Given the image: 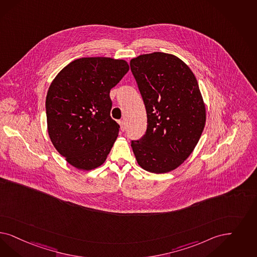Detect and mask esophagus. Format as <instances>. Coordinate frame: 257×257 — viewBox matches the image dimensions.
<instances>
[{
	"label": "esophagus",
	"mask_w": 257,
	"mask_h": 257,
	"mask_svg": "<svg viewBox=\"0 0 257 257\" xmlns=\"http://www.w3.org/2000/svg\"><path fill=\"white\" fill-rule=\"evenodd\" d=\"M118 123H119V126H120V130L122 131V132H124L125 131V122H124L123 120H119L118 121Z\"/></svg>",
	"instance_id": "obj_1"
}]
</instances>
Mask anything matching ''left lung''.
Returning a JSON list of instances; mask_svg holds the SVG:
<instances>
[{
    "instance_id": "left-lung-1",
    "label": "left lung",
    "mask_w": 257,
    "mask_h": 257,
    "mask_svg": "<svg viewBox=\"0 0 257 257\" xmlns=\"http://www.w3.org/2000/svg\"><path fill=\"white\" fill-rule=\"evenodd\" d=\"M147 112V130L132 142L139 165L164 174L193 153L206 123V106L193 71L172 54L154 52L130 61Z\"/></svg>"
}]
</instances>
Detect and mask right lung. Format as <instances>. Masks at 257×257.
Masks as SVG:
<instances>
[{
    "instance_id": "obj_1",
    "label": "right lung",
    "mask_w": 257,
    "mask_h": 257,
    "mask_svg": "<svg viewBox=\"0 0 257 257\" xmlns=\"http://www.w3.org/2000/svg\"><path fill=\"white\" fill-rule=\"evenodd\" d=\"M129 71L124 60L77 59L58 73L45 100L47 132L54 147L75 168L102 165L118 136L110 90Z\"/></svg>"
}]
</instances>
